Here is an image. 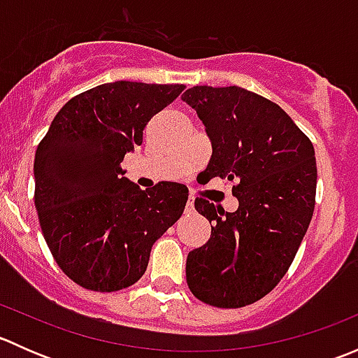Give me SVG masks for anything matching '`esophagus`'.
Returning a JSON list of instances; mask_svg holds the SVG:
<instances>
[{
	"label": "esophagus",
	"instance_id": "1",
	"mask_svg": "<svg viewBox=\"0 0 358 358\" xmlns=\"http://www.w3.org/2000/svg\"><path fill=\"white\" fill-rule=\"evenodd\" d=\"M185 213L187 215H192L194 213V199H189L185 204Z\"/></svg>",
	"mask_w": 358,
	"mask_h": 358
}]
</instances>
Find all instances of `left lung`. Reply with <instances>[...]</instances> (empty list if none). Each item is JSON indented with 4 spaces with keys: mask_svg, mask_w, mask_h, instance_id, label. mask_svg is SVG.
<instances>
[{
    "mask_svg": "<svg viewBox=\"0 0 358 358\" xmlns=\"http://www.w3.org/2000/svg\"><path fill=\"white\" fill-rule=\"evenodd\" d=\"M211 140L209 178L236 182L234 213L197 197L211 237L187 256L196 298L241 308L286 275L315 208L317 164L308 136L277 103L239 86H194L182 96Z\"/></svg>",
    "mask_w": 358,
    "mask_h": 358,
    "instance_id": "1",
    "label": "left lung"
}]
</instances>
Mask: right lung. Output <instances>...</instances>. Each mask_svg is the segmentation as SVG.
<instances>
[{
    "mask_svg": "<svg viewBox=\"0 0 358 358\" xmlns=\"http://www.w3.org/2000/svg\"><path fill=\"white\" fill-rule=\"evenodd\" d=\"M183 85L114 81L71 99L34 157V204L46 244L79 286L112 292L145 273L152 244L182 216L189 190L175 182L142 190L122 159L143 142L152 115Z\"/></svg>",
    "mask_w": 358,
    "mask_h": 358,
    "instance_id": "1",
    "label": "right lung"
}]
</instances>
